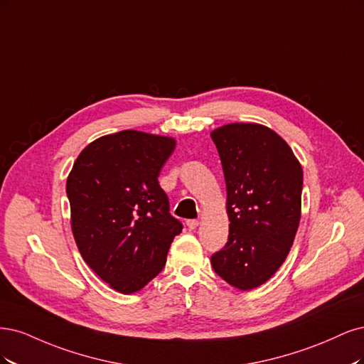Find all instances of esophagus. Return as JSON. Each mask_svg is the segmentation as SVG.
<instances>
[{"label": "esophagus", "instance_id": "1", "mask_svg": "<svg viewBox=\"0 0 364 364\" xmlns=\"http://www.w3.org/2000/svg\"><path fill=\"white\" fill-rule=\"evenodd\" d=\"M186 225H187V228H189V230H195L199 225V222L196 219H189V220L186 222Z\"/></svg>", "mask_w": 364, "mask_h": 364}]
</instances>
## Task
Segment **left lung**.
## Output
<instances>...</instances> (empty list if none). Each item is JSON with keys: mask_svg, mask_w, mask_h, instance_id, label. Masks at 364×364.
Returning a JSON list of instances; mask_svg holds the SVG:
<instances>
[{"mask_svg": "<svg viewBox=\"0 0 364 364\" xmlns=\"http://www.w3.org/2000/svg\"><path fill=\"white\" fill-rule=\"evenodd\" d=\"M227 186L228 242L212 255L215 272L239 290L264 284L295 240L302 168L286 140L262 124L212 132Z\"/></svg>", "mask_w": 364, "mask_h": 364, "instance_id": "left-lung-1", "label": "left lung"}]
</instances>
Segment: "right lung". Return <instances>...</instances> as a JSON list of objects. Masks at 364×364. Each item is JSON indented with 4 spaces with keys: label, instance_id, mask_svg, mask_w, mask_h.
Listing matches in <instances>:
<instances>
[{
    "label": "right lung",
    "instance_id": "right-lung-1",
    "mask_svg": "<svg viewBox=\"0 0 364 364\" xmlns=\"http://www.w3.org/2000/svg\"><path fill=\"white\" fill-rule=\"evenodd\" d=\"M175 139L124 130L93 140L66 180L71 228L87 266L113 290L144 289L183 225L159 184Z\"/></svg>",
    "mask_w": 364,
    "mask_h": 364
}]
</instances>
